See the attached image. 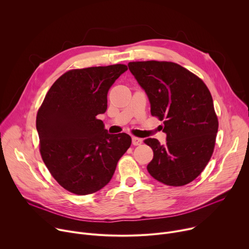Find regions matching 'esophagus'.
Wrapping results in <instances>:
<instances>
[{"label":"esophagus","instance_id":"obj_1","mask_svg":"<svg viewBox=\"0 0 249 249\" xmlns=\"http://www.w3.org/2000/svg\"><path fill=\"white\" fill-rule=\"evenodd\" d=\"M142 143H143V140L137 138V137H132V144L134 146H140Z\"/></svg>","mask_w":249,"mask_h":249}]
</instances>
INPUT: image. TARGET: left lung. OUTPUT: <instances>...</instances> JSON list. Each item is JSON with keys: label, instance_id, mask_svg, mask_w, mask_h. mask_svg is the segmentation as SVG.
<instances>
[{"label": "left lung", "instance_id": "8db88e82", "mask_svg": "<svg viewBox=\"0 0 249 249\" xmlns=\"http://www.w3.org/2000/svg\"><path fill=\"white\" fill-rule=\"evenodd\" d=\"M129 70L145 89L153 116L163 121L166 144L144 143L154 152L149 173L169 186H183L201 174L215 149L219 121L205 83L182 66L166 61H136Z\"/></svg>", "mask_w": 249, "mask_h": 249}]
</instances>
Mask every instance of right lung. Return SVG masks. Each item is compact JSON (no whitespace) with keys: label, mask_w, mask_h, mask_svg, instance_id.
<instances>
[{"label":"right lung","mask_w":249,"mask_h":249,"mask_svg":"<svg viewBox=\"0 0 249 249\" xmlns=\"http://www.w3.org/2000/svg\"><path fill=\"white\" fill-rule=\"evenodd\" d=\"M128 68L124 64L73 69L50 88L38 109L41 158L54 179L77 195L107 184L132 140L110 135L97 115L107 108V93Z\"/></svg>","instance_id":"1"}]
</instances>
